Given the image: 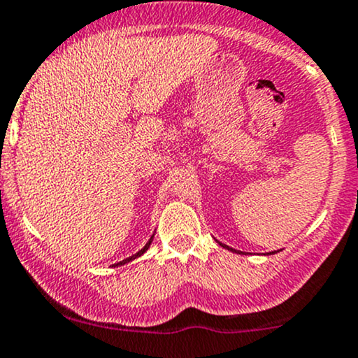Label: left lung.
Wrapping results in <instances>:
<instances>
[{
  "instance_id": "obj_1",
  "label": "left lung",
  "mask_w": 358,
  "mask_h": 358,
  "mask_svg": "<svg viewBox=\"0 0 358 358\" xmlns=\"http://www.w3.org/2000/svg\"><path fill=\"white\" fill-rule=\"evenodd\" d=\"M219 244L222 245V248H225V249H231V248H229V245H224V244H222V242H219ZM231 250H234V252H237V250H236V249H231Z\"/></svg>"
}]
</instances>
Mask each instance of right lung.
<instances>
[{
  "instance_id": "obj_1",
  "label": "right lung",
  "mask_w": 358,
  "mask_h": 358,
  "mask_svg": "<svg viewBox=\"0 0 358 358\" xmlns=\"http://www.w3.org/2000/svg\"><path fill=\"white\" fill-rule=\"evenodd\" d=\"M151 241H153V237H151V239H150V241H148V244H146V245H145V248H143L141 250H139V252H136V254H134V256H131V257H127V259H124V261L117 262V264H114V266H121V264H126V262L133 261V259H136V257H139V256H141V254H145V250H148V248H150Z\"/></svg>"
}]
</instances>
